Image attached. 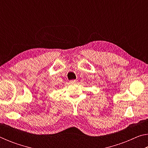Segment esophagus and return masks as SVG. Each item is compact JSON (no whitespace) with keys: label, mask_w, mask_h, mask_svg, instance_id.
Here are the masks:
<instances>
[{"label":"esophagus","mask_w":148,"mask_h":148,"mask_svg":"<svg viewBox=\"0 0 148 148\" xmlns=\"http://www.w3.org/2000/svg\"><path fill=\"white\" fill-rule=\"evenodd\" d=\"M76 82H77V80H76V79H72V80H71V83H72V84L76 83Z\"/></svg>","instance_id":"34e87169"}]
</instances>
